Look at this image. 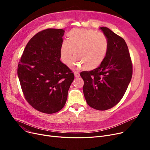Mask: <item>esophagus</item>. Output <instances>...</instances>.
Segmentation results:
<instances>
[{"label": "esophagus", "instance_id": "1", "mask_svg": "<svg viewBox=\"0 0 150 150\" xmlns=\"http://www.w3.org/2000/svg\"><path fill=\"white\" fill-rule=\"evenodd\" d=\"M74 75L75 77H79L80 76V73L76 72V71H75L74 72Z\"/></svg>", "mask_w": 150, "mask_h": 150}]
</instances>
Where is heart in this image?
Masks as SVG:
<instances>
[{
    "mask_svg": "<svg viewBox=\"0 0 150 150\" xmlns=\"http://www.w3.org/2000/svg\"><path fill=\"white\" fill-rule=\"evenodd\" d=\"M67 41H62L60 46L62 61L69 65L73 51L75 54L71 64L81 65L87 70L99 67L105 60L109 47L106 35L91 29L73 28L67 34Z\"/></svg>",
    "mask_w": 150,
    "mask_h": 150,
    "instance_id": "obj_1",
    "label": "heart"
}]
</instances>
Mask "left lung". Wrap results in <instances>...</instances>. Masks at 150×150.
<instances>
[{
  "label": "left lung",
  "mask_w": 150,
  "mask_h": 150,
  "mask_svg": "<svg viewBox=\"0 0 150 150\" xmlns=\"http://www.w3.org/2000/svg\"><path fill=\"white\" fill-rule=\"evenodd\" d=\"M108 38L107 55L101 65L89 72H82L83 91L91 108L105 111L123 98L132 75V64L127 43L107 27L100 28Z\"/></svg>",
  "instance_id": "left-lung-1"
}]
</instances>
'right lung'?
Segmentation results:
<instances>
[{"label": "right lung", "instance_id": "add662e5", "mask_svg": "<svg viewBox=\"0 0 150 150\" xmlns=\"http://www.w3.org/2000/svg\"><path fill=\"white\" fill-rule=\"evenodd\" d=\"M64 30L47 28L33 36L23 52L18 75L25 100L37 111L57 112L64 106L74 74L60 61Z\"/></svg>", "mask_w": 150, "mask_h": 150}]
</instances>
